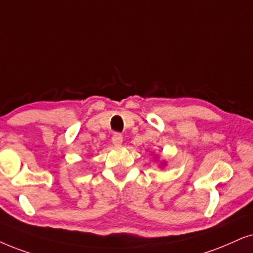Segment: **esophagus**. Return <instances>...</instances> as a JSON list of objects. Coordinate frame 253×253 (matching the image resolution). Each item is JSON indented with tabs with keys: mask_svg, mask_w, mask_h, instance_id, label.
Returning a JSON list of instances; mask_svg holds the SVG:
<instances>
[{
	"mask_svg": "<svg viewBox=\"0 0 253 253\" xmlns=\"http://www.w3.org/2000/svg\"><path fill=\"white\" fill-rule=\"evenodd\" d=\"M112 142L116 146H120L123 143V135L120 133H114L113 136H112Z\"/></svg>",
	"mask_w": 253,
	"mask_h": 253,
	"instance_id": "esophagus-1",
	"label": "esophagus"
}]
</instances>
